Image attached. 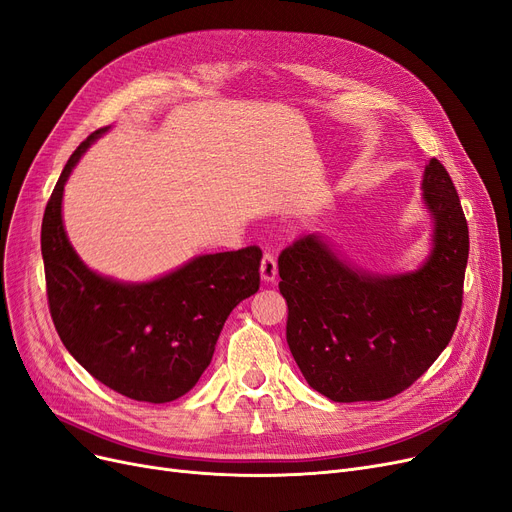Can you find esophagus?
Here are the masks:
<instances>
[{
    "instance_id": "34e87169",
    "label": "esophagus",
    "mask_w": 512,
    "mask_h": 512,
    "mask_svg": "<svg viewBox=\"0 0 512 512\" xmlns=\"http://www.w3.org/2000/svg\"><path fill=\"white\" fill-rule=\"evenodd\" d=\"M276 274H278L276 257H274V253L265 251L263 257H261V278H263L265 282H274V280H276Z\"/></svg>"
}]
</instances>
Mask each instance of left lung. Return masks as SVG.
<instances>
[{"label": "left lung", "instance_id": "obj_1", "mask_svg": "<svg viewBox=\"0 0 512 512\" xmlns=\"http://www.w3.org/2000/svg\"><path fill=\"white\" fill-rule=\"evenodd\" d=\"M422 190L435 238L429 261L414 274L355 272L318 234L301 236L278 257L286 343L309 387L332 402H381L406 391L454 335L469 226L437 159L425 167Z\"/></svg>", "mask_w": 512, "mask_h": 512}]
</instances>
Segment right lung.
<instances>
[{"label":"right lung","instance_id":"add662e5","mask_svg":"<svg viewBox=\"0 0 512 512\" xmlns=\"http://www.w3.org/2000/svg\"><path fill=\"white\" fill-rule=\"evenodd\" d=\"M96 129L64 165L41 221L50 316L64 347L96 381L129 399L165 404L209 366L230 311L259 288V247L196 257L148 284L90 272L62 226V192Z\"/></svg>","mask_w":512,"mask_h":512}]
</instances>
